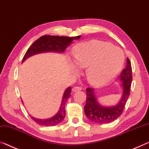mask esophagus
Masks as SVG:
<instances>
[{
	"label": "esophagus",
	"instance_id": "1",
	"mask_svg": "<svg viewBox=\"0 0 149 149\" xmlns=\"http://www.w3.org/2000/svg\"><path fill=\"white\" fill-rule=\"evenodd\" d=\"M81 87H79V86H75L74 87H73L72 89V91L74 92H75V91H81Z\"/></svg>",
	"mask_w": 149,
	"mask_h": 149
}]
</instances>
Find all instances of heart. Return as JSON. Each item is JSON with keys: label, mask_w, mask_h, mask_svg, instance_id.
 Wrapping results in <instances>:
<instances>
[{"label": "heart", "mask_w": 149, "mask_h": 149, "mask_svg": "<svg viewBox=\"0 0 149 149\" xmlns=\"http://www.w3.org/2000/svg\"><path fill=\"white\" fill-rule=\"evenodd\" d=\"M74 56L79 68H87V79L95 86L109 81L119 74L125 62V54L121 48L100 40L77 45Z\"/></svg>", "instance_id": "b5f03b06"}]
</instances>
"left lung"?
<instances>
[{
    "label": "left lung",
    "mask_w": 149,
    "mask_h": 149,
    "mask_svg": "<svg viewBox=\"0 0 149 149\" xmlns=\"http://www.w3.org/2000/svg\"><path fill=\"white\" fill-rule=\"evenodd\" d=\"M132 68L129 59H127V65L123 70L119 79L122 82L123 93L119 103L112 107H103L97 101L93 88L86 89V104L84 107L87 117L94 123L100 124L109 123L116 120L123 111L130 94L132 81Z\"/></svg>",
    "instance_id": "obj_1"
}]
</instances>
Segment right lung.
Returning <instances> with one entry per match:
<instances>
[{
    "label": "right lung",
    "instance_id": "1",
    "mask_svg": "<svg viewBox=\"0 0 149 149\" xmlns=\"http://www.w3.org/2000/svg\"><path fill=\"white\" fill-rule=\"evenodd\" d=\"M81 36L75 37H65L58 36H50L44 35L36 40L31 46L28 49L24 56L22 59V62L30 56L35 54L48 52H63L65 48L69 46L74 40H78ZM72 87H69L65 89L63 93L62 103L58 112L54 117L46 119H39L31 117L33 121L42 126H54L62 122L65 116V105L66 101L70 97Z\"/></svg>",
    "mask_w": 149,
    "mask_h": 149
}]
</instances>
